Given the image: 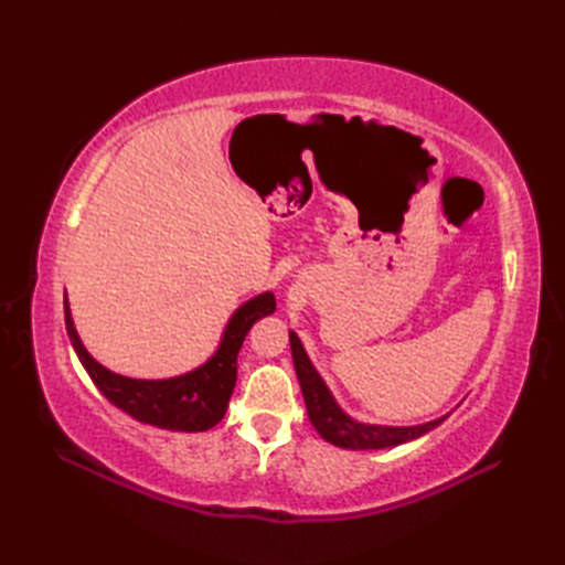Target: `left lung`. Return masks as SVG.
<instances>
[{
  "label": "left lung",
  "instance_id": "obj_1",
  "mask_svg": "<svg viewBox=\"0 0 565 565\" xmlns=\"http://www.w3.org/2000/svg\"><path fill=\"white\" fill-rule=\"evenodd\" d=\"M289 344H292V358H295L297 377L306 401V409H309V419L316 426V431L324 440L332 443V446L351 448V450L391 448L429 434L443 422V419H436L419 426H372V424H361L351 419L349 415L341 413V407L334 403L330 388L320 380V374L311 365L309 355H306L301 341L295 332H289Z\"/></svg>",
  "mask_w": 565,
  "mask_h": 565
}]
</instances>
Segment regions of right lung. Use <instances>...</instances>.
Here are the masks:
<instances>
[{
	"instance_id": "add662e5",
	"label": "right lung",
	"mask_w": 565,
	"mask_h": 565,
	"mask_svg": "<svg viewBox=\"0 0 565 565\" xmlns=\"http://www.w3.org/2000/svg\"><path fill=\"white\" fill-rule=\"evenodd\" d=\"M276 311L270 292L254 297L233 313L216 353L198 370L172 380H129L98 365L82 347L65 301V330L98 391L122 413L169 431H207L226 415L237 380V353L252 324Z\"/></svg>"
}]
</instances>
